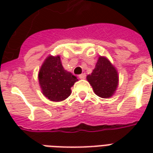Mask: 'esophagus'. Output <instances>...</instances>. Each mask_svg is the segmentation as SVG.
Instances as JSON below:
<instances>
[{
    "instance_id": "1",
    "label": "esophagus",
    "mask_w": 153,
    "mask_h": 153,
    "mask_svg": "<svg viewBox=\"0 0 153 153\" xmlns=\"http://www.w3.org/2000/svg\"><path fill=\"white\" fill-rule=\"evenodd\" d=\"M79 78L80 79H84L85 78H86V74L83 73V74H81L79 75Z\"/></svg>"
}]
</instances>
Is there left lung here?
<instances>
[{"instance_id":"1","label":"left lung","mask_w":153,"mask_h":153,"mask_svg":"<svg viewBox=\"0 0 153 153\" xmlns=\"http://www.w3.org/2000/svg\"><path fill=\"white\" fill-rule=\"evenodd\" d=\"M87 80L96 95L102 98H109L118 88L119 74L111 61L106 56H100L93 72L87 76Z\"/></svg>"}]
</instances>
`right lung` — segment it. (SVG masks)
Returning a JSON list of instances; mask_svg holds the SVG:
<instances>
[{
    "label": "right lung",
    "mask_w": 153,
    "mask_h": 153,
    "mask_svg": "<svg viewBox=\"0 0 153 153\" xmlns=\"http://www.w3.org/2000/svg\"><path fill=\"white\" fill-rule=\"evenodd\" d=\"M42 93L51 102L64 101L71 94L77 77L64 69L60 56H48L38 72Z\"/></svg>",
    "instance_id": "1"
}]
</instances>
